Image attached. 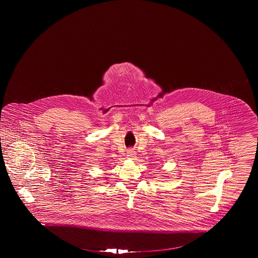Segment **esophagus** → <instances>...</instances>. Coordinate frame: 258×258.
I'll return each mask as SVG.
<instances>
[{"mask_svg": "<svg viewBox=\"0 0 258 258\" xmlns=\"http://www.w3.org/2000/svg\"><path fill=\"white\" fill-rule=\"evenodd\" d=\"M126 155H127V157H130V158H134L135 156V151H133V150H128L127 153H126Z\"/></svg>", "mask_w": 258, "mask_h": 258, "instance_id": "esophagus-1", "label": "esophagus"}]
</instances>
